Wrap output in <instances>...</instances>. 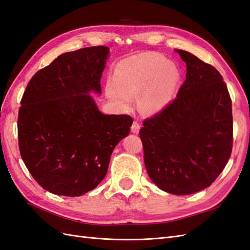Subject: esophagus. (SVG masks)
Masks as SVG:
<instances>
[{
  "label": "esophagus",
  "mask_w": 250,
  "mask_h": 250,
  "mask_svg": "<svg viewBox=\"0 0 250 250\" xmlns=\"http://www.w3.org/2000/svg\"><path fill=\"white\" fill-rule=\"evenodd\" d=\"M139 129H141V125H139L138 121H134L131 126V132L134 133V134H137V133L139 132Z\"/></svg>",
  "instance_id": "obj_1"
}]
</instances>
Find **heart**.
Returning a JSON list of instances; mask_svg holds the SVG:
<instances>
[{
  "label": "heart",
  "mask_w": 250,
  "mask_h": 250,
  "mask_svg": "<svg viewBox=\"0 0 250 250\" xmlns=\"http://www.w3.org/2000/svg\"><path fill=\"white\" fill-rule=\"evenodd\" d=\"M179 82L176 65L158 53H146L121 62L106 91L112 100L121 104L144 92L139 106L145 113L154 114L171 101Z\"/></svg>",
  "instance_id": "heart-1"
}]
</instances>
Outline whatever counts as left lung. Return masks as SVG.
Returning <instances> with one entry per match:
<instances>
[{
    "mask_svg": "<svg viewBox=\"0 0 250 250\" xmlns=\"http://www.w3.org/2000/svg\"><path fill=\"white\" fill-rule=\"evenodd\" d=\"M177 98L144 121L139 137L150 179L173 195H189L215 181L232 151V103L223 77L189 52Z\"/></svg>",
    "mask_w": 250,
    "mask_h": 250,
    "instance_id": "left-lung-1",
    "label": "left lung"
}]
</instances>
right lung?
Instances as JSON below:
<instances>
[{"label": "right lung", "mask_w": 250, "mask_h": 250, "mask_svg": "<svg viewBox=\"0 0 250 250\" xmlns=\"http://www.w3.org/2000/svg\"><path fill=\"white\" fill-rule=\"evenodd\" d=\"M109 54L98 45L67 52L28 82L18 115L21 158L33 178L52 194L78 197L106 176L117 144L129 135V115H104L90 92Z\"/></svg>", "instance_id": "1"}]
</instances>
